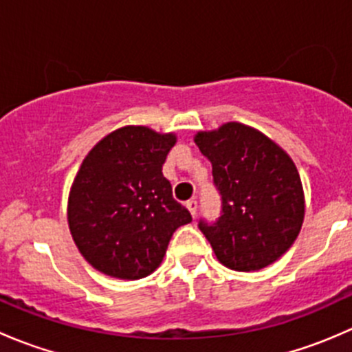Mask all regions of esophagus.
<instances>
[{
  "mask_svg": "<svg viewBox=\"0 0 352 352\" xmlns=\"http://www.w3.org/2000/svg\"><path fill=\"white\" fill-rule=\"evenodd\" d=\"M187 209L190 211V214H192V218H196L197 214V201H194V199H190V201H187Z\"/></svg>",
  "mask_w": 352,
  "mask_h": 352,
  "instance_id": "34e87169",
  "label": "esophagus"
}]
</instances>
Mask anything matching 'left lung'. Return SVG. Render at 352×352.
<instances>
[{
	"label": "left lung",
	"instance_id": "left-lung-1",
	"mask_svg": "<svg viewBox=\"0 0 352 352\" xmlns=\"http://www.w3.org/2000/svg\"><path fill=\"white\" fill-rule=\"evenodd\" d=\"M212 165L221 216L199 228L216 257L233 271H258L293 245L305 218L300 173L281 146L261 131L226 122L194 138Z\"/></svg>",
	"mask_w": 352,
	"mask_h": 352
}]
</instances>
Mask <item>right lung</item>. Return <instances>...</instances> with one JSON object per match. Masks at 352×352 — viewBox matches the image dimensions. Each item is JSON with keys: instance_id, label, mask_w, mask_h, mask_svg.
<instances>
[{"instance_id": "right-lung-1", "label": "right lung", "mask_w": 352, "mask_h": 352, "mask_svg": "<svg viewBox=\"0 0 352 352\" xmlns=\"http://www.w3.org/2000/svg\"><path fill=\"white\" fill-rule=\"evenodd\" d=\"M175 134L126 126L85 156L67 199V223L88 264L110 278L141 279L162 264L173 232L192 221L162 166Z\"/></svg>"}]
</instances>
